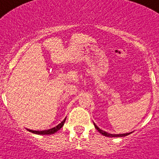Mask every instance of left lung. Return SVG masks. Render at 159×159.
Instances as JSON below:
<instances>
[{
	"mask_svg": "<svg viewBox=\"0 0 159 159\" xmlns=\"http://www.w3.org/2000/svg\"><path fill=\"white\" fill-rule=\"evenodd\" d=\"M94 127L96 128V129L98 130V132H99L101 134H102L103 136H105V137H125V136H127V135H129L130 133H123V134H111V133H107V132L105 131H102V130H101V129H99V128L97 126V125H95L94 123Z\"/></svg>",
	"mask_w": 159,
	"mask_h": 159,
	"instance_id": "obj_1",
	"label": "left lung"
}]
</instances>
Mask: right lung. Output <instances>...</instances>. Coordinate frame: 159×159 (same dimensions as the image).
Returning a JSON list of instances; mask_svg holds the SVG:
<instances>
[{
	"instance_id": "right-lung-1",
	"label": "right lung",
	"mask_w": 159,
	"mask_h": 159,
	"mask_svg": "<svg viewBox=\"0 0 159 159\" xmlns=\"http://www.w3.org/2000/svg\"><path fill=\"white\" fill-rule=\"evenodd\" d=\"M65 120H66V118H65L60 125H58L57 126H56V127L52 128V129H48V130H44V131H33V130H30V129H27V130L33 133H35V134H41V135H48L49 134V135H50V134H53V133H57L58 130H60V129L62 128V126H63L64 124H65Z\"/></svg>"
}]
</instances>
